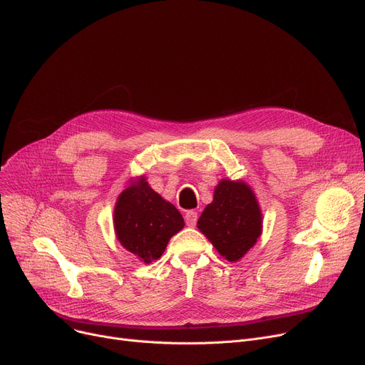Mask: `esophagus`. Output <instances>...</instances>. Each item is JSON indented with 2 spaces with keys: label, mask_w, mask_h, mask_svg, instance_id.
Returning a JSON list of instances; mask_svg holds the SVG:
<instances>
[{
  "label": "esophagus",
  "mask_w": 365,
  "mask_h": 365,
  "mask_svg": "<svg viewBox=\"0 0 365 365\" xmlns=\"http://www.w3.org/2000/svg\"><path fill=\"white\" fill-rule=\"evenodd\" d=\"M197 220H198V215H197V212H195V210H187V212L185 213V221H186V225L195 227Z\"/></svg>",
  "instance_id": "esophagus-1"
}]
</instances>
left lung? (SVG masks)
<instances>
[{
    "instance_id": "8db88e82",
    "label": "left lung",
    "mask_w": 365,
    "mask_h": 365,
    "mask_svg": "<svg viewBox=\"0 0 365 365\" xmlns=\"http://www.w3.org/2000/svg\"><path fill=\"white\" fill-rule=\"evenodd\" d=\"M197 227L228 262L244 257L262 233V213L251 187L221 180Z\"/></svg>"
}]
</instances>
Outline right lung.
Returning <instances> with one entry per match:
<instances>
[{
    "instance_id": "right-lung-1",
    "label": "right lung",
    "mask_w": 365,
    "mask_h": 365,
    "mask_svg": "<svg viewBox=\"0 0 365 365\" xmlns=\"http://www.w3.org/2000/svg\"><path fill=\"white\" fill-rule=\"evenodd\" d=\"M114 225L120 244L144 263L159 259L185 222L180 212L141 178L120 194Z\"/></svg>"
}]
</instances>
